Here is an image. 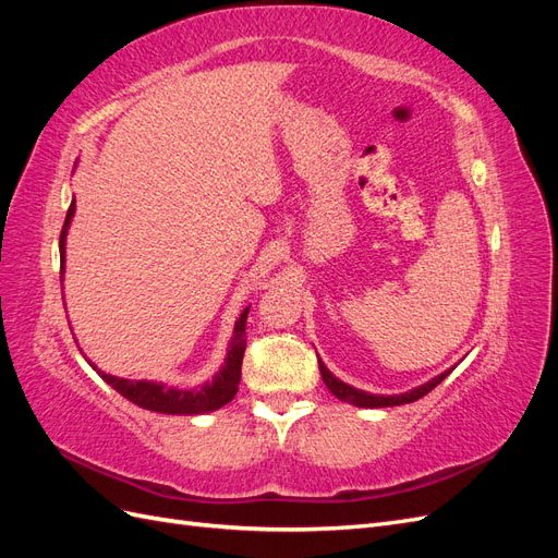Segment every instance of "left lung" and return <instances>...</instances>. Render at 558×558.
I'll return each instance as SVG.
<instances>
[{
  "mask_svg": "<svg viewBox=\"0 0 558 558\" xmlns=\"http://www.w3.org/2000/svg\"><path fill=\"white\" fill-rule=\"evenodd\" d=\"M318 369H320V377H324V384L328 386V391L340 398L342 402H349V404H356V408H396V404H408V402H414L418 398H424L426 393H430L433 388L440 384L451 369H447V373L433 377L430 381L421 384L416 388H412V391L408 393H400V396H375V393H367V391H361V388H353L349 384H344L342 379H337L330 369L324 365V361H318Z\"/></svg>",
  "mask_w": 558,
  "mask_h": 558,
  "instance_id": "obj_1",
  "label": "left lung"
}]
</instances>
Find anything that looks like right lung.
Returning a JSON list of instances; mask_svg holds the SVG:
<instances>
[{"label":"right lung","mask_w":558,"mask_h":558,"mask_svg":"<svg viewBox=\"0 0 558 558\" xmlns=\"http://www.w3.org/2000/svg\"><path fill=\"white\" fill-rule=\"evenodd\" d=\"M74 202L66 209V218L64 226L60 232V281L64 275V240H66V230H70L72 216H74ZM246 316H248V307L242 312V316L234 324V335L230 340V349H228V359L223 363V367L218 369L216 377L211 381H207L205 386L197 388H174L167 384H158V381H130V379H121V377H111L105 373L102 379L113 386L118 393L123 398H128L130 402L140 404L144 410L150 412H160V414H205V412H214L218 408L228 404L234 393H238V386L242 379V359H244V349H246Z\"/></svg>","instance_id":"add662e5"}]
</instances>
